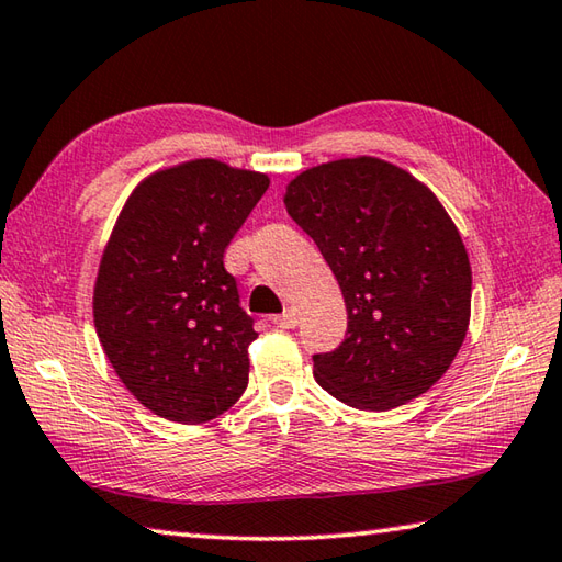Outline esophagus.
Returning <instances> with one entry per match:
<instances>
[{"label":"esophagus","mask_w":562,"mask_h":562,"mask_svg":"<svg viewBox=\"0 0 562 562\" xmlns=\"http://www.w3.org/2000/svg\"><path fill=\"white\" fill-rule=\"evenodd\" d=\"M272 324L280 328H294L300 324V314H296V308H284V314L272 316Z\"/></svg>","instance_id":"34e87169"}]
</instances>
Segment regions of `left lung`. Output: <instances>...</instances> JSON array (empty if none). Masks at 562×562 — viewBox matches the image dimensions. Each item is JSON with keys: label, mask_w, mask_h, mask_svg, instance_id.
I'll use <instances>...</instances> for the list:
<instances>
[{"label": "left lung", "mask_w": 562, "mask_h": 562, "mask_svg": "<svg viewBox=\"0 0 562 562\" xmlns=\"http://www.w3.org/2000/svg\"><path fill=\"white\" fill-rule=\"evenodd\" d=\"M340 284L348 336L314 355L330 396L391 411L437 384L471 318V262L457 224L408 171L374 157L300 173L284 193Z\"/></svg>", "instance_id": "1"}]
</instances>
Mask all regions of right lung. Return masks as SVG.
Returning <instances> with one entry per match:
<instances>
[{
	"label": "right lung",
	"instance_id": "add662e5",
	"mask_svg": "<svg viewBox=\"0 0 562 562\" xmlns=\"http://www.w3.org/2000/svg\"><path fill=\"white\" fill-rule=\"evenodd\" d=\"M268 186L266 173L217 159L178 164L133 190L105 244L99 340L127 391L166 420H214L248 386L258 333L224 250Z\"/></svg>",
	"mask_w": 562,
	"mask_h": 562
}]
</instances>
